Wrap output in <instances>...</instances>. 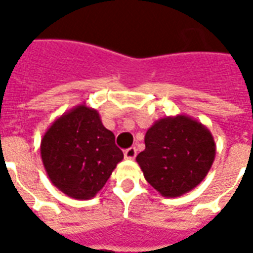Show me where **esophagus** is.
I'll list each match as a JSON object with an SVG mask.
<instances>
[{
  "label": "esophagus",
  "mask_w": 253,
  "mask_h": 253,
  "mask_svg": "<svg viewBox=\"0 0 253 253\" xmlns=\"http://www.w3.org/2000/svg\"><path fill=\"white\" fill-rule=\"evenodd\" d=\"M135 156H136V148L135 147H131V148L125 151V158L128 159V160H134Z\"/></svg>",
  "instance_id": "esophagus-1"
}]
</instances>
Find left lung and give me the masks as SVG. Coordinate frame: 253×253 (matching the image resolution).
Returning <instances> with one entry per match:
<instances>
[{"instance_id":"8db88e82","label":"left lung","mask_w":253,"mask_h":253,"mask_svg":"<svg viewBox=\"0 0 253 253\" xmlns=\"http://www.w3.org/2000/svg\"><path fill=\"white\" fill-rule=\"evenodd\" d=\"M146 150L136 156L147 182L163 197L190 192L208 176L215 158V142L202 123L189 115L156 121L144 136Z\"/></svg>"}]
</instances>
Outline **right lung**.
Here are the masks:
<instances>
[{"label": "right lung", "instance_id": "1", "mask_svg": "<svg viewBox=\"0 0 253 253\" xmlns=\"http://www.w3.org/2000/svg\"><path fill=\"white\" fill-rule=\"evenodd\" d=\"M42 162L53 186L75 200H90L122 162L115 136L85 103L55 119L41 142Z\"/></svg>", "mask_w": 253, "mask_h": 253}]
</instances>
